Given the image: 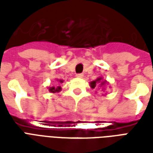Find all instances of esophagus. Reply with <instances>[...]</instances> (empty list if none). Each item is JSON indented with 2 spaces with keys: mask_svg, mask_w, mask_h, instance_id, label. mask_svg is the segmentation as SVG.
<instances>
[{
  "mask_svg": "<svg viewBox=\"0 0 153 153\" xmlns=\"http://www.w3.org/2000/svg\"><path fill=\"white\" fill-rule=\"evenodd\" d=\"M76 77L77 78H79V79H81V78H83V74H77Z\"/></svg>",
  "mask_w": 153,
  "mask_h": 153,
  "instance_id": "obj_1",
  "label": "esophagus"
}]
</instances>
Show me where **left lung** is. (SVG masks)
<instances>
[{"mask_svg": "<svg viewBox=\"0 0 153 153\" xmlns=\"http://www.w3.org/2000/svg\"><path fill=\"white\" fill-rule=\"evenodd\" d=\"M106 83H107L106 80L105 81H102V78H97L96 80H94V81H92L91 83H90V87L92 88H95L97 86H98L100 85V87L104 86Z\"/></svg>", "mask_w": 153, "mask_h": 153, "instance_id": "8db88e82", "label": "left lung"}]
</instances>
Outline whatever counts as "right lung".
<instances>
[{
    "label": "right lung",
    "instance_id": "obj_1",
    "mask_svg": "<svg viewBox=\"0 0 153 153\" xmlns=\"http://www.w3.org/2000/svg\"><path fill=\"white\" fill-rule=\"evenodd\" d=\"M58 80V79H57ZM60 83H63V80H58ZM60 90H61V88L60 86L56 87V88H55V87H51V88H49V91H50L51 93H58V92H60Z\"/></svg>",
    "mask_w": 153,
    "mask_h": 153
}]
</instances>
